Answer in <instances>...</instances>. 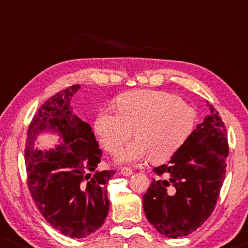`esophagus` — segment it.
Segmentation results:
<instances>
[{
	"label": "esophagus",
	"mask_w": 248,
	"mask_h": 248,
	"mask_svg": "<svg viewBox=\"0 0 248 248\" xmlns=\"http://www.w3.org/2000/svg\"><path fill=\"white\" fill-rule=\"evenodd\" d=\"M121 174L123 176H131L132 174H133V170H132L131 168L123 167V168H121Z\"/></svg>",
	"instance_id": "1"
}]
</instances>
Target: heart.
Here are the masks:
<instances>
[{
	"label": "heart",
	"mask_w": 248,
	"mask_h": 248,
	"mask_svg": "<svg viewBox=\"0 0 248 248\" xmlns=\"http://www.w3.org/2000/svg\"><path fill=\"white\" fill-rule=\"evenodd\" d=\"M115 111H101L94 131L105 150L120 154L132 137L138 139L122 152L118 161L138 164L148 157L166 161L179 151L194 127V110L166 91L134 90L121 94Z\"/></svg>",
	"instance_id": "obj_1"
}]
</instances>
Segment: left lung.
I'll use <instances>...</instances> for the list:
<instances>
[{
	"label": "left lung",
	"instance_id": "left-lung-1",
	"mask_svg": "<svg viewBox=\"0 0 248 248\" xmlns=\"http://www.w3.org/2000/svg\"><path fill=\"white\" fill-rule=\"evenodd\" d=\"M208 103V101H206ZM167 165L155 167V178L143 195L149 222L168 238L187 236L215 210L229 154L226 126L212 105Z\"/></svg>",
	"mask_w": 248,
	"mask_h": 248
}]
</instances>
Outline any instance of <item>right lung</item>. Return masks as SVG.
Returning <instances> with one entry per match:
<instances>
[{
  "mask_svg": "<svg viewBox=\"0 0 248 248\" xmlns=\"http://www.w3.org/2000/svg\"><path fill=\"white\" fill-rule=\"evenodd\" d=\"M79 88L67 87L40 106L25 149L27 184L37 208L54 228L73 238L89 236L104 223L109 209L106 186L115 174L97 170L103 152L90 125L70 106ZM43 130L57 131L62 144L49 152L33 149V140Z\"/></svg>",
  "mask_w": 248,
  "mask_h": 248,
  "instance_id": "obj_1",
  "label": "right lung"
}]
</instances>
